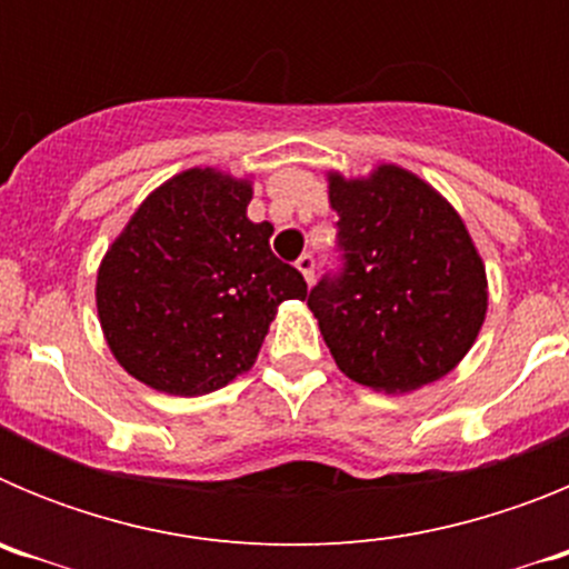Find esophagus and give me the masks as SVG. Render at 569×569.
<instances>
[{
    "label": "esophagus",
    "mask_w": 569,
    "mask_h": 569,
    "mask_svg": "<svg viewBox=\"0 0 569 569\" xmlns=\"http://www.w3.org/2000/svg\"><path fill=\"white\" fill-rule=\"evenodd\" d=\"M313 268H316V261H313V256H310V253L299 256V261H296V270L305 276V281H308V284L313 281Z\"/></svg>",
    "instance_id": "1"
}]
</instances>
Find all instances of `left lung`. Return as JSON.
<instances>
[{
	"mask_svg": "<svg viewBox=\"0 0 569 569\" xmlns=\"http://www.w3.org/2000/svg\"><path fill=\"white\" fill-rule=\"evenodd\" d=\"M345 270L310 290L325 345L347 379L413 393L467 356L487 316V270L461 216L421 176L379 164L328 173Z\"/></svg>",
	"mask_w": 569,
	"mask_h": 569,
	"instance_id": "8db88e82",
	"label": "left lung"
}]
</instances>
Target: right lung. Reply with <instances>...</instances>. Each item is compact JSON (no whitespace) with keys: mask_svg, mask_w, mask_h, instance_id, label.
<instances>
[{"mask_svg":"<svg viewBox=\"0 0 569 569\" xmlns=\"http://www.w3.org/2000/svg\"><path fill=\"white\" fill-rule=\"evenodd\" d=\"M250 176L190 168L144 199L97 273L104 341L136 381L204 396L256 365L281 301L308 299L301 273L250 222Z\"/></svg>","mask_w":569,"mask_h":569,"instance_id":"add662e5","label":"right lung"}]
</instances>
